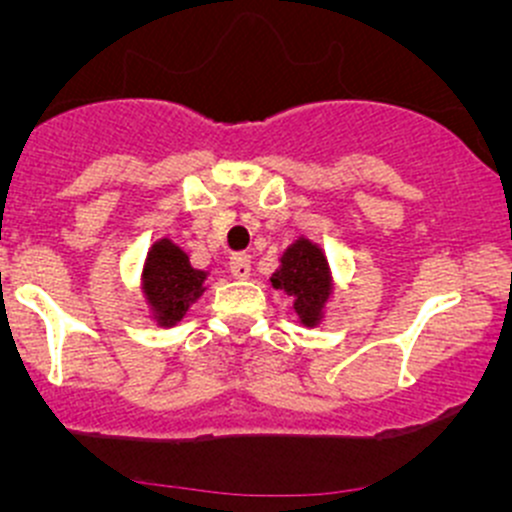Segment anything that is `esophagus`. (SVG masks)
<instances>
[{
	"label": "esophagus",
	"mask_w": 512,
	"mask_h": 512,
	"mask_svg": "<svg viewBox=\"0 0 512 512\" xmlns=\"http://www.w3.org/2000/svg\"><path fill=\"white\" fill-rule=\"evenodd\" d=\"M230 275L235 277V280H247V277H250V257L232 255L230 257Z\"/></svg>",
	"instance_id": "1"
}]
</instances>
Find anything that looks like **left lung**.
I'll use <instances>...</instances> for the list:
<instances>
[{
	"mask_svg": "<svg viewBox=\"0 0 512 512\" xmlns=\"http://www.w3.org/2000/svg\"><path fill=\"white\" fill-rule=\"evenodd\" d=\"M270 282L294 299L292 309L304 327H317L322 322L324 307L334 292V280L327 255L317 242L297 237L282 252L280 267L272 272Z\"/></svg>",
	"mask_w": 512,
	"mask_h": 512,
	"instance_id": "8db88e82",
	"label": "left lung"
}]
</instances>
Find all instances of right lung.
Returning a JSON list of instances; mask_svg holds the SVG:
<instances>
[{
  "instance_id": "obj_1",
  "label": "right lung",
  "mask_w": 512,
  "mask_h": 512,
  "mask_svg": "<svg viewBox=\"0 0 512 512\" xmlns=\"http://www.w3.org/2000/svg\"><path fill=\"white\" fill-rule=\"evenodd\" d=\"M205 280L208 272L195 270L188 252L180 250L173 240L160 237L153 242L143 262L141 289L158 327L178 324L188 314L190 304L203 297Z\"/></svg>"
}]
</instances>
